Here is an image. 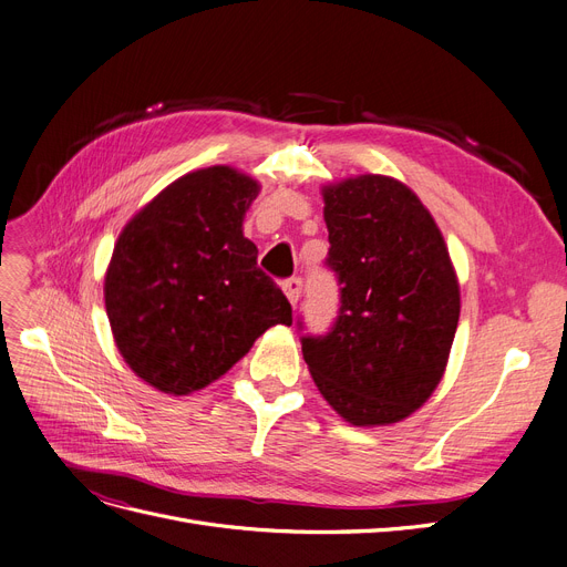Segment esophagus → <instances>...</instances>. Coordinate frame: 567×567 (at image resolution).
Masks as SVG:
<instances>
[{"label":"esophagus","mask_w":567,"mask_h":567,"mask_svg":"<svg viewBox=\"0 0 567 567\" xmlns=\"http://www.w3.org/2000/svg\"><path fill=\"white\" fill-rule=\"evenodd\" d=\"M301 287H303V280H301L299 276L287 278V280L282 282V289H285V293H287L289 303L297 306V301H299V297H301Z\"/></svg>","instance_id":"esophagus-1"}]
</instances>
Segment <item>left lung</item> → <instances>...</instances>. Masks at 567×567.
<instances>
[{
	"instance_id": "1",
	"label": "left lung",
	"mask_w": 567,
	"mask_h": 567,
	"mask_svg": "<svg viewBox=\"0 0 567 567\" xmlns=\"http://www.w3.org/2000/svg\"><path fill=\"white\" fill-rule=\"evenodd\" d=\"M324 219L338 315L327 333H301L303 359L350 424L401 422L437 386L458 324L445 240L422 202L386 176L327 187Z\"/></svg>"
}]
</instances>
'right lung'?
<instances>
[{"label":"right lung","instance_id":"obj_1","mask_svg":"<svg viewBox=\"0 0 567 567\" xmlns=\"http://www.w3.org/2000/svg\"><path fill=\"white\" fill-rule=\"evenodd\" d=\"M259 185L229 166L171 183L122 229L106 270L120 354L164 393L204 389L270 327L291 324L282 289L257 264L243 215Z\"/></svg>","mask_w":567,"mask_h":567}]
</instances>
